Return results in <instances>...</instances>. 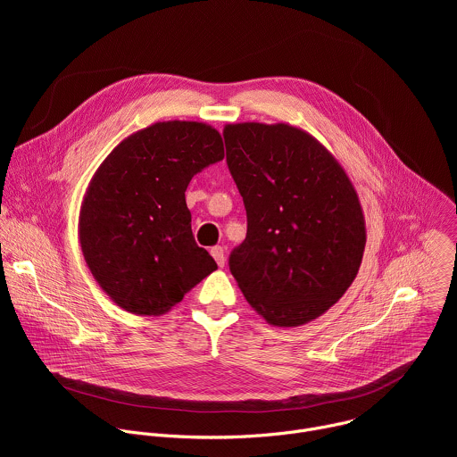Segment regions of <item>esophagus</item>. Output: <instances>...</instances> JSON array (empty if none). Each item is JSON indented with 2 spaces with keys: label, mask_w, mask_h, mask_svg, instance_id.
Instances as JSON below:
<instances>
[{
  "label": "esophagus",
  "mask_w": 457,
  "mask_h": 457,
  "mask_svg": "<svg viewBox=\"0 0 457 457\" xmlns=\"http://www.w3.org/2000/svg\"><path fill=\"white\" fill-rule=\"evenodd\" d=\"M210 253H212V256L215 258V262H217L220 268L226 264V254H224V249H222L220 245H213V247L210 249Z\"/></svg>",
  "instance_id": "esophagus-1"
}]
</instances>
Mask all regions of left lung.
I'll return each instance as SVG.
<instances>
[{
  "label": "left lung",
  "instance_id": "left-lung-1",
  "mask_svg": "<svg viewBox=\"0 0 457 457\" xmlns=\"http://www.w3.org/2000/svg\"><path fill=\"white\" fill-rule=\"evenodd\" d=\"M226 161L247 213L229 270L275 328H298L351 287L367 242L358 193L338 159L289 122L224 126Z\"/></svg>",
  "mask_w": 457,
  "mask_h": 457
}]
</instances>
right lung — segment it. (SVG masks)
<instances>
[{"mask_svg":"<svg viewBox=\"0 0 457 457\" xmlns=\"http://www.w3.org/2000/svg\"><path fill=\"white\" fill-rule=\"evenodd\" d=\"M224 159L212 124L159 120L124 137L88 182L79 210L85 262L120 309L161 316L217 270L195 244L184 191Z\"/></svg>","mask_w":457,"mask_h":457,"instance_id":"right-lung-1","label":"right lung"}]
</instances>
